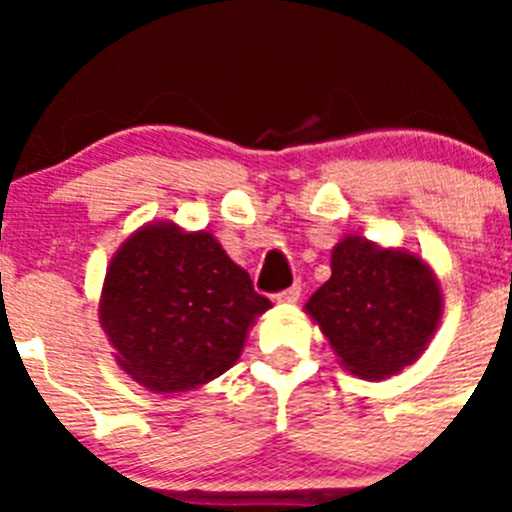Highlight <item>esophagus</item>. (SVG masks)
I'll return each mask as SVG.
<instances>
[{
	"label": "esophagus",
	"mask_w": 512,
	"mask_h": 512,
	"mask_svg": "<svg viewBox=\"0 0 512 512\" xmlns=\"http://www.w3.org/2000/svg\"><path fill=\"white\" fill-rule=\"evenodd\" d=\"M300 284H295V287H289V289H284V292H279L277 295V302L279 305H295L297 300H300Z\"/></svg>",
	"instance_id": "34e87169"
}]
</instances>
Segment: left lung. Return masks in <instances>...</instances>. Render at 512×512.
<instances>
[{"label":"left lung","mask_w":512,"mask_h":512,"mask_svg":"<svg viewBox=\"0 0 512 512\" xmlns=\"http://www.w3.org/2000/svg\"><path fill=\"white\" fill-rule=\"evenodd\" d=\"M305 312L348 374L377 382L415 364L436 336L441 279L418 251L346 235Z\"/></svg>","instance_id":"8db88e82"}]
</instances>
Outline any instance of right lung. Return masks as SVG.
<instances>
[{"instance_id":"right-lung-1","label":"right lung","mask_w":512,"mask_h":512,"mask_svg":"<svg viewBox=\"0 0 512 512\" xmlns=\"http://www.w3.org/2000/svg\"><path fill=\"white\" fill-rule=\"evenodd\" d=\"M271 302L210 230L151 220L112 256L99 325L117 366L153 395H182L241 359Z\"/></svg>"}]
</instances>
